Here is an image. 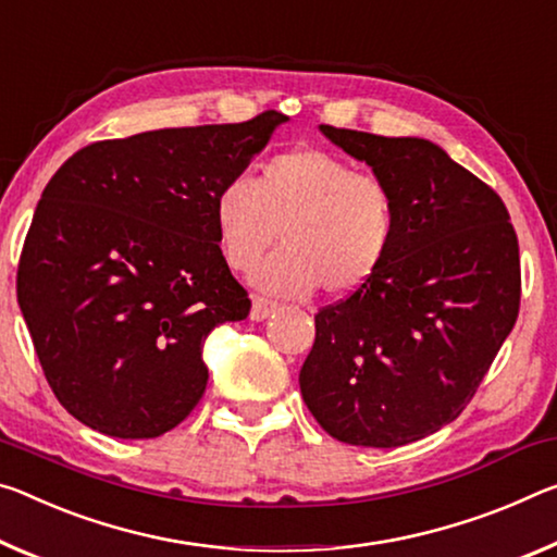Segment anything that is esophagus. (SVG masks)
Masks as SVG:
<instances>
[{
  "label": "esophagus",
  "instance_id": "obj_1",
  "mask_svg": "<svg viewBox=\"0 0 557 557\" xmlns=\"http://www.w3.org/2000/svg\"><path fill=\"white\" fill-rule=\"evenodd\" d=\"M275 310H277V302H272V299H264V297H255L252 299V310H250V320L262 322V320H268V317Z\"/></svg>",
  "mask_w": 557,
  "mask_h": 557
}]
</instances>
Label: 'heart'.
Instances as JSON below:
<instances>
[{
  "instance_id": "obj_1",
  "label": "heart",
  "mask_w": 557,
  "mask_h": 557,
  "mask_svg": "<svg viewBox=\"0 0 557 557\" xmlns=\"http://www.w3.org/2000/svg\"><path fill=\"white\" fill-rule=\"evenodd\" d=\"M215 231L227 264L250 270L262 252L282 245L252 282L264 293L330 297L364 289L389 258L399 213L389 183L361 173L322 148H293L262 165L260 181H225L213 202Z\"/></svg>"
}]
</instances>
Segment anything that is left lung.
<instances>
[{
	"label": "left lung",
	"instance_id": "left-lung-1",
	"mask_svg": "<svg viewBox=\"0 0 557 557\" xmlns=\"http://www.w3.org/2000/svg\"><path fill=\"white\" fill-rule=\"evenodd\" d=\"M320 131L389 183L399 225L382 272L314 314L299 389L337 441L404 446L466 409L513 330L518 237L498 193L431 140Z\"/></svg>",
	"mask_w": 557,
	"mask_h": 557
}]
</instances>
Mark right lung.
I'll return each instance as SVG.
<instances>
[{"label":"right lung","instance_id":"right-lung-1","mask_svg":"<svg viewBox=\"0 0 557 557\" xmlns=\"http://www.w3.org/2000/svg\"><path fill=\"white\" fill-rule=\"evenodd\" d=\"M287 116L161 128L76 151L26 233L16 297L59 404L116 438H156L196 409L202 344L250 314L213 202Z\"/></svg>","mask_w":557,"mask_h":557}]
</instances>
